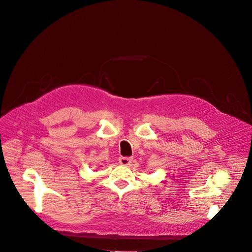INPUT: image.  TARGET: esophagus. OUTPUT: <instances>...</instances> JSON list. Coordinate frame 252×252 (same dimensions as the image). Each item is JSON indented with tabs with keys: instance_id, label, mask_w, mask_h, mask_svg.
<instances>
[{
	"instance_id": "1",
	"label": "esophagus",
	"mask_w": 252,
	"mask_h": 252,
	"mask_svg": "<svg viewBox=\"0 0 252 252\" xmlns=\"http://www.w3.org/2000/svg\"><path fill=\"white\" fill-rule=\"evenodd\" d=\"M119 161L122 165H129V163H131L132 159L129 157H120Z\"/></svg>"
}]
</instances>
